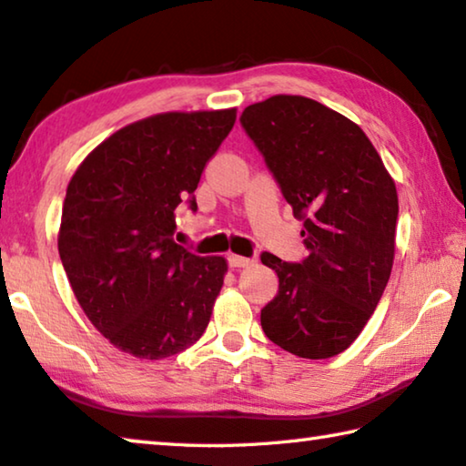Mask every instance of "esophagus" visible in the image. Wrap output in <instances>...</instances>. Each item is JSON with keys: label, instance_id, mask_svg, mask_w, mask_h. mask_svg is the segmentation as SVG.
Instances as JSON below:
<instances>
[{"label": "esophagus", "instance_id": "1", "mask_svg": "<svg viewBox=\"0 0 466 466\" xmlns=\"http://www.w3.org/2000/svg\"><path fill=\"white\" fill-rule=\"evenodd\" d=\"M228 265H230L232 268L248 267V265H252V258H247V257H238V255H228Z\"/></svg>", "mask_w": 466, "mask_h": 466}]
</instances>
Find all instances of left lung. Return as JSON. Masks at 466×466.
I'll list each match as a JSON object with an SVG mask.
<instances>
[{"mask_svg":"<svg viewBox=\"0 0 466 466\" xmlns=\"http://www.w3.org/2000/svg\"><path fill=\"white\" fill-rule=\"evenodd\" d=\"M240 124L303 219L308 248L299 262L260 255L279 277L260 326L295 357H336L357 340L391 275L395 183L367 134L309 97L273 96L244 109Z\"/></svg>","mask_w":466,"mask_h":466,"instance_id":"obj_1","label":"left lung"}]
</instances>
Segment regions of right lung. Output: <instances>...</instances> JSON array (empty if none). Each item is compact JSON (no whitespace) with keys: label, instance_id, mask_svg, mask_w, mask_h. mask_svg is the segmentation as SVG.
I'll list each match as a JSON object with an SVG mask.
<instances>
[{"label":"right lung","instance_id":"1","mask_svg":"<svg viewBox=\"0 0 466 466\" xmlns=\"http://www.w3.org/2000/svg\"><path fill=\"white\" fill-rule=\"evenodd\" d=\"M236 109L168 112L117 130L66 187L58 255L75 298L116 349L158 360L196 344L228 270L173 240L175 209H198L208 160Z\"/></svg>","mask_w":466,"mask_h":466}]
</instances>
